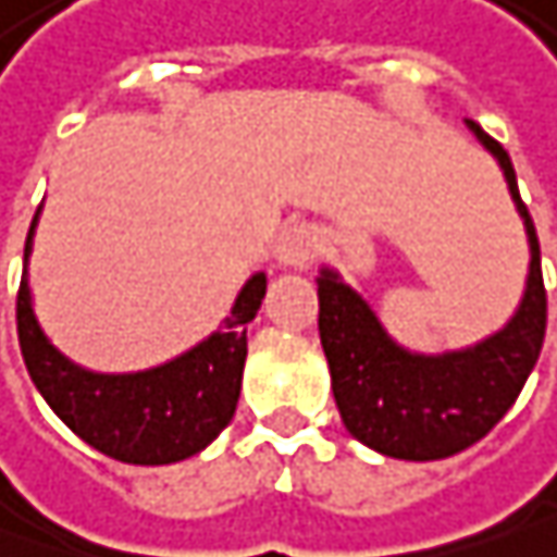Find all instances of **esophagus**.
<instances>
[{"instance_id": "1", "label": "esophagus", "mask_w": 557, "mask_h": 557, "mask_svg": "<svg viewBox=\"0 0 557 557\" xmlns=\"http://www.w3.org/2000/svg\"><path fill=\"white\" fill-rule=\"evenodd\" d=\"M320 247H323L320 227H313V224H288V227L278 231L275 247H272V257H275L278 265L304 269L310 259L320 253Z\"/></svg>"}]
</instances>
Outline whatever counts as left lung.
I'll use <instances>...</instances> for the list:
<instances>
[{"label": "left lung", "instance_id": "8db88e82", "mask_svg": "<svg viewBox=\"0 0 557 557\" xmlns=\"http://www.w3.org/2000/svg\"><path fill=\"white\" fill-rule=\"evenodd\" d=\"M466 126L504 171L527 227L530 275L513 317L469 348L421 355L383 330L374 307L336 269L323 265L317 275L320 342L330 361L338 416L355 441L383 457L428 462L472 447L517 403L542 351L548 304L536 227L520 199L507 151L479 123L466 120Z\"/></svg>", "mask_w": 557, "mask_h": 557}]
</instances>
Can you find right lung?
I'll list each match as a JSON object with an SVG mask.
<instances>
[{"label":"right lung","instance_id":"right-lung-1","mask_svg":"<svg viewBox=\"0 0 557 557\" xmlns=\"http://www.w3.org/2000/svg\"><path fill=\"white\" fill-rule=\"evenodd\" d=\"M37 219L40 209L24 240L18 342L27 374L47 406L88 447L120 462L168 466L206 450L237 409L247 361V323L265 298V272L247 278L231 313L221 320V330L189 351L148 371L100 374L65 358L37 323L27 285Z\"/></svg>","mask_w":557,"mask_h":557}]
</instances>
